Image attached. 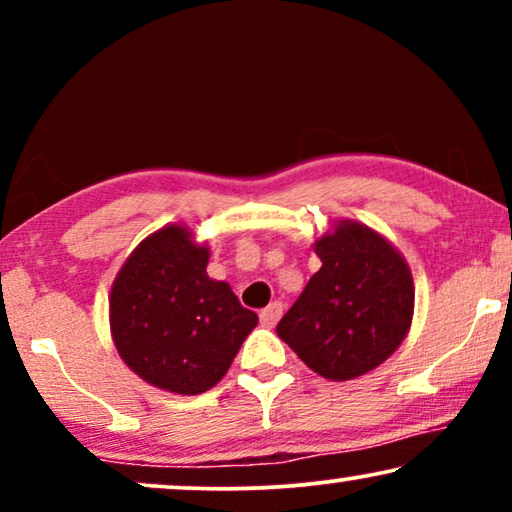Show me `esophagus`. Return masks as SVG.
<instances>
[{
    "label": "esophagus",
    "instance_id": "obj_1",
    "mask_svg": "<svg viewBox=\"0 0 512 512\" xmlns=\"http://www.w3.org/2000/svg\"><path fill=\"white\" fill-rule=\"evenodd\" d=\"M284 312V305L279 303V300H272V303L265 307V310H261V324L263 326H275L279 317H282Z\"/></svg>",
    "mask_w": 512,
    "mask_h": 512
}]
</instances>
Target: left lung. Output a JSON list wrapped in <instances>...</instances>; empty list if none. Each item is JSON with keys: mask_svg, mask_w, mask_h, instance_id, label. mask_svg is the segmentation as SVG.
I'll return each instance as SVG.
<instances>
[{"mask_svg": "<svg viewBox=\"0 0 512 512\" xmlns=\"http://www.w3.org/2000/svg\"><path fill=\"white\" fill-rule=\"evenodd\" d=\"M319 272L277 324V335L326 380L366 375L396 352L415 312L405 258L356 221L314 242Z\"/></svg>", "mask_w": 512, "mask_h": 512, "instance_id": "8db88e82", "label": "left lung"}]
</instances>
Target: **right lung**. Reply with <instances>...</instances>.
Segmentation results:
<instances>
[{
	"mask_svg": "<svg viewBox=\"0 0 512 512\" xmlns=\"http://www.w3.org/2000/svg\"><path fill=\"white\" fill-rule=\"evenodd\" d=\"M207 263L205 244L174 223L139 242L111 286L118 354L142 380L172 394L212 389L258 324L226 282L209 279Z\"/></svg>",
	"mask_w": 512,
	"mask_h": 512,
	"instance_id": "right-lung-1",
	"label": "right lung"
}]
</instances>
